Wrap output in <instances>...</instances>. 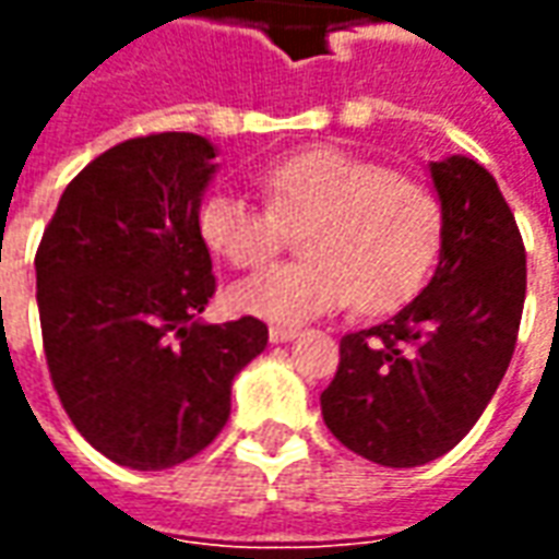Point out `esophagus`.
I'll list each match as a JSON object with an SVG mask.
<instances>
[{"mask_svg":"<svg viewBox=\"0 0 559 559\" xmlns=\"http://www.w3.org/2000/svg\"><path fill=\"white\" fill-rule=\"evenodd\" d=\"M299 335V329H293V326H272L269 329V341L272 344H284V341H293Z\"/></svg>","mask_w":559,"mask_h":559,"instance_id":"esophagus-1","label":"esophagus"}]
</instances>
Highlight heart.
Returning <instances> with one entry per match:
<instances>
[{
	"instance_id": "obj_1",
	"label": "heart",
	"mask_w": 559,
	"mask_h": 559,
	"mask_svg": "<svg viewBox=\"0 0 559 559\" xmlns=\"http://www.w3.org/2000/svg\"><path fill=\"white\" fill-rule=\"evenodd\" d=\"M266 206L212 191L197 227L209 251L236 269L263 266L302 230L305 260L263 269L233 290V305L272 323H302L356 302L386 314L413 299L443 242V212L425 185L338 146L293 152L260 173Z\"/></svg>"
}]
</instances>
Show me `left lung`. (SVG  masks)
<instances>
[{"label":"left lung","mask_w":559,"mask_h":559,"mask_svg":"<svg viewBox=\"0 0 559 559\" xmlns=\"http://www.w3.org/2000/svg\"><path fill=\"white\" fill-rule=\"evenodd\" d=\"M443 212L428 287L380 326L341 338L323 421L356 455L419 467L476 425L515 353L527 254L497 179L464 155L431 160Z\"/></svg>","instance_id":"1"}]
</instances>
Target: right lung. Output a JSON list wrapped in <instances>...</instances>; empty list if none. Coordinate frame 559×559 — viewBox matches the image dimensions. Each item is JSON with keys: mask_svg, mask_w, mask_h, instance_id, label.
Here are the masks:
<instances>
[{"mask_svg": "<svg viewBox=\"0 0 559 559\" xmlns=\"http://www.w3.org/2000/svg\"><path fill=\"white\" fill-rule=\"evenodd\" d=\"M215 146L164 131L107 148L71 179L35 254L50 380L102 455L167 469L230 419L233 377L266 350L257 317L200 323L215 293L197 227Z\"/></svg>", "mask_w": 559, "mask_h": 559, "instance_id": "right-lung-1", "label": "right lung"}]
</instances>
